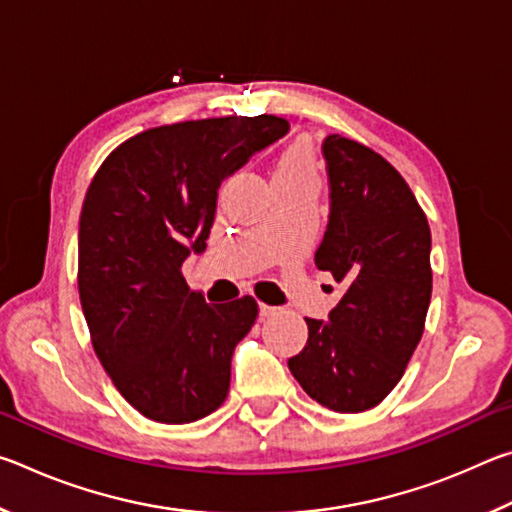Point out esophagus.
Listing matches in <instances>:
<instances>
[{"label":"esophagus","mask_w":512,"mask_h":512,"mask_svg":"<svg viewBox=\"0 0 512 512\" xmlns=\"http://www.w3.org/2000/svg\"><path fill=\"white\" fill-rule=\"evenodd\" d=\"M277 314V307H271V305H259V316L262 318H268V316H275Z\"/></svg>","instance_id":"esophagus-1"}]
</instances>
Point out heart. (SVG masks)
I'll return each instance as SVG.
<instances>
[{"label":"heart","instance_id":"obj_1","mask_svg":"<svg viewBox=\"0 0 512 512\" xmlns=\"http://www.w3.org/2000/svg\"><path fill=\"white\" fill-rule=\"evenodd\" d=\"M273 185L282 187H305V185H318L316 176V160L311 153L309 144L296 142L282 151L275 164Z\"/></svg>","mask_w":512,"mask_h":512}]
</instances>
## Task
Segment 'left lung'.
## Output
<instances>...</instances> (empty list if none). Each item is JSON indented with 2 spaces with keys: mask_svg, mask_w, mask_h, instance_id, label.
Returning a JSON list of instances; mask_svg holds the SVG:
<instances>
[{
  "mask_svg": "<svg viewBox=\"0 0 512 512\" xmlns=\"http://www.w3.org/2000/svg\"><path fill=\"white\" fill-rule=\"evenodd\" d=\"M332 212L316 266L345 293L329 323L305 318V350L291 375L336 413L375 409L418 348L431 300V230L402 173L348 137L323 144Z\"/></svg>",
  "mask_w": 512,
  "mask_h": 512,
  "instance_id": "8db88e82",
  "label": "left lung"
}]
</instances>
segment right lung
Returning <instances> with one entry per match:
<instances>
[{
	"label": "right lung",
	"instance_id": "1",
	"mask_svg": "<svg viewBox=\"0 0 512 512\" xmlns=\"http://www.w3.org/2000/svg\"><path fill=\"white\" fill-rule=\"evenodd\" d=\"M289 131L275 115L164 124L112 151L85 194L79 296L90 341L121 397L162 424L196 422L228 397L230 361L259 307L207 305L183 262L203 253L216 189Z\"/></svg>",
	"mask_w": 512,
	"mask_h": 512
}]
</instances>
